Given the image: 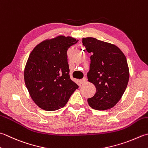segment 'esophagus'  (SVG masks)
<instances>
[{"label": "esophagus", "instance_id": "esophagus-1", "mask_svg": "<svg viewBox=\"0 0 148 148\" xmlns=\"http://www.w3.org/2000/svg\"><path fill=\"white\" fill-rule=\"evenodd\" d=\"M86 82H87V79H86V77H84V78H83L82 79L80 80V83H81V84H82V85L86 83Z\"/></svg>", "mask_w": 148, "mask_h": 148}]
</instances>
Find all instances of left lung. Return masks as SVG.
Here are the masks:
<instances>
[{
	"label": "left lung",
	"instance_id": "1",
	"mask_svg": "<svg viewBox=\"0 0 148 148\" xmlns=\"http://www.w3.org/2000/svg\"><path fill=\"white\" fill-rule=\"evenodd\" d=\"M82 43L92 54L87 77L96 88L94 96L88 99V105L97 110L110 109L121 99L128 85L126 58L116 45L95 38H83Z\"/></svg>",
	"mask_w": 148,
	"mask_h": 148
}]
</instances>
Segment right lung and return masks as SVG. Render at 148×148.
<instances>
[{
	"mask_svg": "<svg viewBox=\"0 0 148 148\" xmlns=\"http://www.w3.org/2000/svg\"><path fill=\"white\" fill-rule=\"evenodd\" d=\"M78 42L74 38L57 36L33 49L24 69V82L31 99L46 111H54L67 103L78 85L69 76L67 50Z\"/></svg>",
	"mask_w": 148,
	"mask_h": 148,
	"instance_id": "1",
	"label": "right lung"
}]
</instances>
